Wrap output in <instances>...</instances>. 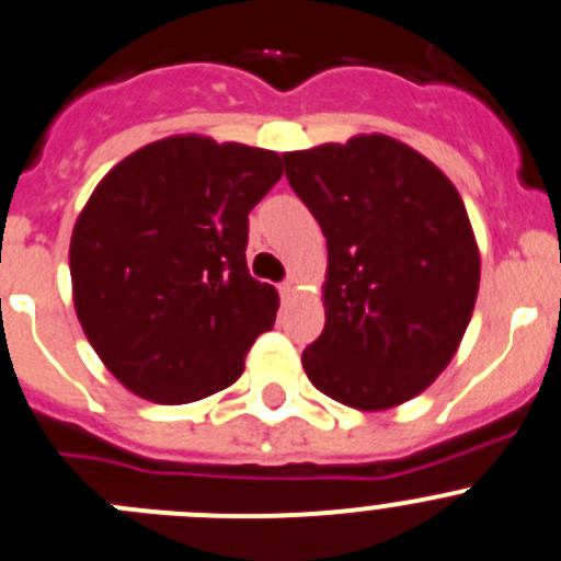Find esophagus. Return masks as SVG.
Masks as SVG:
<instances>
[{
    "label": "esophagus",
    "mask_w": 561,
    "mask_h": 561,
    "mask_svg": "<svg viewBox=\"0 0 561 561\" xmlns=\"http://www.w3.org/2000/svg\"><path fill=\"white\" fill-rule=\"evenodd\" d=\"M297 289H300V286H297V277H289V280H284V284H280V297H284V300H289V297L297 295Z\"/></svg>",
    "instance_id": "esophagus-1"
}]
</instances>
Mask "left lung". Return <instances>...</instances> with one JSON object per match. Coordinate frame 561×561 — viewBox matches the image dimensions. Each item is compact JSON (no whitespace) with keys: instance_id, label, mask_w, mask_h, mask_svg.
Masks as SVG:
<instances>
[{"instance_id":"1","label":"left lung","mask_w":561,"mask_h":561,"mask_svg":"<svg viewBox=\"0 0 561 561\" xmlns=\"http://www.w3.org/2000/svg\"><path fill=\"white\" fill-rule=\"evenodd\" d=\"M286 179L328 239L324 330L308 380L355 410L419 397L449 366L479 291V248L460 192L386 135L284 153Z\"/></svg>"}]
</instances>
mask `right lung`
I'll return each mask as SVG.
<instances>
[{
	"instance_id": "obj_1",
	"label": "right lung",
	"mask_w": 561,
	"mask_h": 561,
	"mask_svg": "<svg viewBox=\"0 0 561 561\" xmlns=\"http://www.w3.org/2000/svg\"><path fill=\"white\" fill-rule=\"evenodd\" d=\"M280 175L275 151L175 135L99 181L71 233L73 308L131 393L186 404L239 380L277 313L248 272V215Z\"/></svg>"
}]
</instances>
